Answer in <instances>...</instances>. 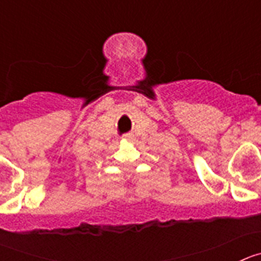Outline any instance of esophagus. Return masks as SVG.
<instances>
[{
	"mask_svg": "<svg viewBox=\"0 0 261 261\" xmlns=\"http://www.w3.org/2000/svg\"><path fill=\"white\" fill-rule=\"evenodd\" d=\"M123 138L125 140V141H133V135L128 133V135H124Z\"/></svg>",
	"mask_w": 261,
	"mask_h": 261,
	"instance_id": "34e87169",
	"label": "esophagus"
}]
</instances>
